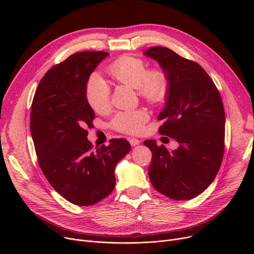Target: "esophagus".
Instances as JSON below:
<instances>
[{"label":"esophagus","instance_id":"1","mask_svg":"<svg viewBox=\"0 0 254 254\" xmlns=\"http://www.w3.org/2000/svg\"><path fill=\"white\" fill-rule=\"evenodd\" d=\"M128 142H129V144L131 145V146H136V145H138V144H140V140H138V139H136V138H130V139H128Z\"/></svg>","mask_w":254,"mask_h":254}]
</instances>
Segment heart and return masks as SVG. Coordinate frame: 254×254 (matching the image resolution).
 Listing matches in <instances>:
<instances>
[{"mask_svg":"<svg viewBox=\"0 0 254 254\" xmlns=\"http://www.w3.org/2000/svg\"><path fill=\"white\" fill-rule=\"evenodd\" d=\"M109 76L117 83L134 87L137 95L150 104L163 102L169 90V76L162 66L147 69L146 62L137 57L123 56L106 69ZM111 89L99 75L93 74L87 80L85 98L90 108L98 114H105L110 110ZM149 118V113L144 108L122 111L114 115L111 127L124 134H138Z\"/></svg>","mask_w":254,"mask_h":254,"instance_id":"obj_1","label":"heart"}]
</instances>
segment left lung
Here are the masks:
<instances>
[{"mask_svg":"<svg viewBox=\"0 0 254 254\" xmlns=\"http://www.w3.org/2000/svg\"><path fill=\"white\" fill-rule=\"evenodd\" d=\"M144 55L156 60L169 76L167 106L157 117L164 123L158 131L179 143L176 150L169 151L154 140L144 141L152 152L149 179L170 198L190 199L215 179L222 163L225 117L220 93L197 63L162 46Z\"/></svg>","mask_w":254,"mask_h":254,"instance_id":"obj_1","label":"left lung"}]
</instances>
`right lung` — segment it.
Here are the masks:
<instances>
[{"label": "right lung", "instance_id": "1", "mask_svg": "<svg viewBox=\"0 0 254 254\" xmlns=\"http://www.w3.org/2000/svg\"><path fill=\"white\" fill-rule=\"evenodd\" d=\"M109 53H74L53 65L40 81L31 108V134L43 174L66 201L90 206L115 188L116 164L130 150L126 139L92 149L87 127L95 112L87 104L89 75Z\"/></svg>", "mask_w": 254, "mask_h": 254}]
</instances>
